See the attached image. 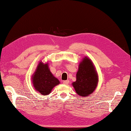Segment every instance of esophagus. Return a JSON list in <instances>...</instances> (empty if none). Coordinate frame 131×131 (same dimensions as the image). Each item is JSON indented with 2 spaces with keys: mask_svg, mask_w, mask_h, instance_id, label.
<instances>
[{
  "mask_svg": "<svg viewBox=\"0 0 131 131\" xmlns=\"http://www.w3.org/2000/svg\"><path fill=\"white\" fill-rule=\"evenodd\" d=\"M63 83L64 84H68V83H69V81H64L63 82Z\"/></svg>",
  "mask_w": 131,
  "mask_h": 131,
  "instance_id": "34e87169",
  "label": "esophagus"
}]
</instances>
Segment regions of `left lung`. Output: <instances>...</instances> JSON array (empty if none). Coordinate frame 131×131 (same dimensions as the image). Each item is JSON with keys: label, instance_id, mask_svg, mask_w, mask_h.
<instances>
[{"label": "left lung", "instance_id": "obj_1", "mask_svg": "<svg viewBox=\"0 0 131 131\" xmlns=\"http://www.w3.org/2000/svg\"><path fill=\"white\" fill-rule=\"evenodd\" d=\"M98 77L93 62L85 57L80 63L77 73V81L72 85L76 93L81 97L91 94L97 88Z\"/></svg>", "mask_w": 131, "mask_h": 131}]
</instances>
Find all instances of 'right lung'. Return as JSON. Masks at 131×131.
Returning a JSON list of instances; mask_svg holds the SVG:
<instances>
[{
  "instance_id": "obj_1",
  "label": "right lung",
  "mask_w": 131,
  "mask_h": 131,
  "mask_svg": "<svg viewBox=\"0 0 131 131\" xmlns=\"http://www.w3.org/2000/svg\"><path fill=\"white\" fill-rule=\"evenodd\" d=\"M32 82L34 89L41 95H47L60 82L50 71L48 64L40 61L32 76Z\"/></svg>"
}]
</instances>
